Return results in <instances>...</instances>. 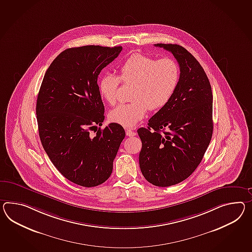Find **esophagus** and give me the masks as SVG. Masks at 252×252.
I'll use <instances>...</instances> for the list:
<instances>
[{
  "instance_id": "34e87169",
  "label": "esophagus",
  "mask_w": 252,
  "mask_h": 252,
  "mask_svg": "<svg viewBox=\"0 0 252 252\" xmlns=\"http://www.w3.org/2000/svg\"><path fill=\"white\" fill-rule=\"evenodd\" d=\"M126 134L127 136H135V135H136L135 131L129 128L126 129Z\"/></svg>"
}]
</instances>
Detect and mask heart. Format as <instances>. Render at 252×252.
Returning <instances> with one entry per match:
<instances>
[{
    "label": "heart",
    "mask_w": 252,
    "mask_h": 252,
    "mask_svg": "<svg viewBox=\"0 0 252 252\" xmlns=\"http://www.w3.org/2000/svg\"><path fill=\"white\" fill-rule=\"evenodd\" d=\"M120 81L133 84L130 93L132 101L114 108L109 113V119L132 127L146 117L148 109H159L168 103L178 86L179 68L171 58L156 60L141 54L130 56L119 67L118 77L104 74L99 81V93L111 105L117 103Z\"/></svg>",
    "instance_id": "heart-1"
}]
</instances>
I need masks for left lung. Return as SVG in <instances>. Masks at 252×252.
<instances>
[{
	"label": "left lung",
	"instance_id": "1",
	"mask_svg": "<svg viewBox=\"0 0 252 252\" xmlns=\"http://www.w3.org/2000/svg\"><path fill=\"white\" fill-rule=\"evenodd\" d=\"M155 46L171 52L180 75L168 103L137 130L142 141L139 166L149 183L169 187L195 171L213 133V95L200 63L184 47L172 43Z\"/></svg>",
	"mask_w": 252,
	"mask_h": 252
}]
</instances>
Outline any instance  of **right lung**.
Wrapping results in <instances>:
<instances>
[{"mask_svg":"<svg viewBox=\"0 0 252 252\" xmlns=\"http://www.w3.org/2000/svg\"><path fill=\"white\" fill-rule=\"evenodd\" d=\"M121 51V46L99 45L64 50L50 64L37 96L43 149L64 178L82 187H96L108 179L126 135L116 123L90 133L104 119L99 74Z\"/></svg>","mask_w":252,"mask_h":252,"instance_id":"obj_1","label":"right lung"}]
</instances>
